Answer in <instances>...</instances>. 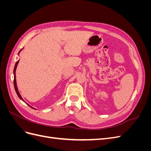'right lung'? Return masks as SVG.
I'll return each mask as SVG.
<instances>
[{
    "instance_id": "add662e5",
    "label": "right lung",
    "mask_w": 151,
    "mask_h": 151,
    "mask_svg": "<svg viewBox=\"0 0 151 151\" xmlns=\"http://www.w3.org/2000/svg\"><path fill=\"white\" fill-rule=\"evenodd\" d=\"M22 50H21L20 51H19V53L21 52V51ZM18 53V54H19ZM19 60H18V61H17V62L16 63V64H15V66H14V89H15V91H16V93H17V96H18V97H19L21 100H22V101H23L24 102H25L24 100H23V99H22V98L21 97V96L20 95V94H19V91H18V89H17V84H16V68H17V64H18V63H19ZM26 103V102H25ZM27 104V103H26ZM29 106H30L31 108H33V109H35V108H33L32 106H31L30 105H29L28 104H27Z\"/></svg>"
}]
</instances>
